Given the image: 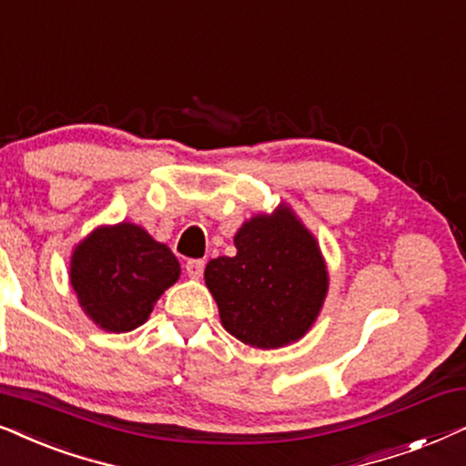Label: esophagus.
I'll list each match as a JSON object with an SVG mask.
<instances>
[{"label": "esophagus", "instance_id": "obj_1", "mask_svg": "<svg viewBox=\"0 0 466 466\" xmlns=\"http://www.w3.org/2000/svg\"><path fill=\"white\" fill-rule=\"evenodd\" d=\"M185 270H187V275L191 279H200L202 272H204V259H187V264H185Z\"/></svg>", "mask_w": 466, "mask_h": 466}]
</instances>
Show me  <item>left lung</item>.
Returning a JSON list of instances; mask_svg holds the SVG:
<instances>
[{
  "mask_svg": "<svg viewBox=\"0 0 466 466\" xmlns=\"http://www.w3.org/2000/svg\"><path fill=\"white\" fill-rule=\"evenodd\" d=\"M234 245L237 256L210 259L204 270L223 328L259 350L294 343L313 326L328 291L311 232L283 208L247 221Z\"/></svg>",
  "mask_w": 466,
  "mask_h": 466,
  "instance_id": "8db88e82",
  "label": "left lung"
}]
</instances>
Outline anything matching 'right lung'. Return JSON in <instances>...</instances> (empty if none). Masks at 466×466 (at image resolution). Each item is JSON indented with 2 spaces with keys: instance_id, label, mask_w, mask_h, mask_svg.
Returning a JSON list of instances; mask_svg holds the SVG:
<instances>
[{
  "instance_id": "right-lung-1",
  "label": "right lung",
  "mask_w": 466,
  "mask_h": 466,
  "mask_svg": "<svg viewBox=\"0 0 466 466\" xmlns=\"http://www.w3.org/2000/svg\"><path fill=\"white\" fill-rule=\"evenodd\" d=\"M178 275L175 253L134 223L97 228L76 247L70 266L80 307L108 332L145 324L155 300Z\"/></svg>"
}]
</instances>
